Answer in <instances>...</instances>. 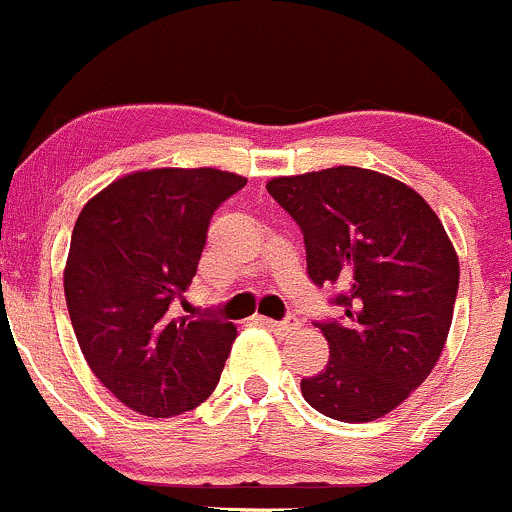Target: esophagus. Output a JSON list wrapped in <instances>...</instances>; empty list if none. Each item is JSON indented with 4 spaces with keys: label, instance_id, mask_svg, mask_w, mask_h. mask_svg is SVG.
Wrapping results in <instances>:
<instances>
[{
    "label": "esophagus",
    "instance_id": "34e87169",
    "mask_svg": "<svg viewBox=\"0 0 512 512\" xmlns=\"http://www.w3.org/2000/svg\"><path fill=\"white\" fill-rule=\"evenodd\" d=\"M256 322L263 324V327L273 329V332H280V334L293 332V329L300 327L298 317H285V320H280V322L278 320H268V317H256Z\"/></svg>",
    "mask_w": 512,
    "mask_h": 512
}]
</instances>
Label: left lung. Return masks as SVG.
<instances>
[{
  "mask_svg": "<svg viewBox=\"0 0 512 512\" xmlns=\"http://www.w3.org/2000/svg\"><path fill=\"white\" fill-rule=\"evenodd\" d=\"M305 239L307 276L332 285L339 320H320L329 361L302 378L307 403L371 422L425 381L452 327L459 258L432 207L400 180L337 166L266 185Z\"/></svg>",
  "mask_w": 512,
  "mask_h": 512,
  "instance_id": "left-lung-1",
  "label": "left lung"
}]
</instances>
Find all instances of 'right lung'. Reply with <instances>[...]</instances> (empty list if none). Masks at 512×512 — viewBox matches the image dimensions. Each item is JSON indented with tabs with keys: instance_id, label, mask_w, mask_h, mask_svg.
I'll list each match as a JSON object with an SVG mask.
<instances>
[{
	"instance_id": "1",
	"label": "right lung",
	"mask_w": 512,
	"mask_h": 512,
	"mask_svg": "<svg viewBox=\"0 0 512 512\" xmlns=\"http://www.w3.org/2000/svg\"><path fill=\"white\" fill-rule=\"evenodd\" d=\"M244 185L214 168L139 170L82 207L65 300L92 373L126 408L173 417L217 388L236 327L170 310L195 278L212 214Z\"/></svg>"
}]
</instances>
